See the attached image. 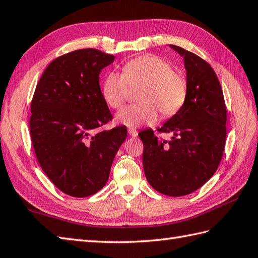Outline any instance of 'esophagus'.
I'll use <instances>...</instances> for the list:
<instances>
[{
    "mask_svg": "<svg viewBox=\"0 0 258 258\" xmlns=\"http://www.w3.org/2000/svg\"><path fill=\"white\" fill-rule=\"evenodd\" d=\"M138 131L135 128H128V135L132 136V138H135V136H138Z\"/></svg>",
    "mask_w": 258,
    "mask_h": 258,
    "instance_id": "34e87169",
    "label": "esophagus"
}]
</instances>
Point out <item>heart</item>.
<instances>
[{"instance_id":"heart-1","label":"heart","mask_w":258,"mask_h":258,"mask_svg":"<svg viewBox=\"0 0 258 258\" xmlns=\"http://www.w3.org/2000/svg\"><path fill=\"white\" fill-rule=\"evenodd\" d=\"M122 70L123 73L111 71L103 81L102 95L109 107H120L130 95L131 86H142L138 92L140 102L120 109L117 123L139 127L154 123L157 112L167 118L183 107L188 94L187 80L164 58L144 54L126 61Z\"/></svg>"}]
</instances>
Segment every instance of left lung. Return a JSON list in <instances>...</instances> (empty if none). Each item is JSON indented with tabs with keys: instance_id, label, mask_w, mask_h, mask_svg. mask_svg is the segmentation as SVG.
I'll use <instances>...</instances> for the list:
<instances>
[{
	"instance_id": "8db88e82",
	"label": "left lung",
	"mask_w": 258,
	"mask_h": 258,
	"mask_svg": "<svg viewBox=\"0 0 258 258\" xmlns=\"http://www.w3.org/2000/svg\"><path fill=\"white\" fill-rule=\"evenodd\" d=\"M184 57L188 94L183 107L158 133H139L143 142L145 176L154 189L168 196H184L202 187L220 165L226 142V105L215 71L196 54L171 45Z\"/></svg>"
}]
</instances>
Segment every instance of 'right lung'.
Segmentation results:
<instances>
[{"mask_svg": "<svg viewBox=\"0 0 258 258\" xmlns=\"http://www.w3.org/2000/svg\"><path fill=\"white\" fill-rule=\"evenodd\" d=\"M114 55L95 48L56 57L43 72L31 102L30 133L40 166L63 193L95 194L106 184L127 128L97 131L113 116L102 95L101 71Z\"/></svg>", "mask_w": 258, "mask_h": 258, "instance_id": "right-lung-1", "label": "right lung"}]
</instances>
